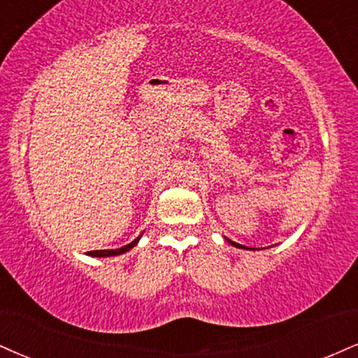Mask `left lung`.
Returning <instances> with one entry per match:
<instances>
[{"label":"left lung","instance_id":"8db88e82","mask_svg":"<svg viewBox=\"0 0 358 358\" xmlns=\"http://www.w3.org/2000/svg\"><path fill=\"white\" fill-rule=\"evenodd\" d=\"M228 240V238H227ZM228 242H230L231 245H234V247H236V248H243V250H255V248H248V247H245V245H240V243H235V242H231V240H228Z\"/></svg>","mask_w":358,"mask_h":358}]
</instances>
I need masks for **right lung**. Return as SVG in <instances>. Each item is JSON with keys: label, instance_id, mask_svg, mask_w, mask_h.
I'll return each mask as SVG.
<instances>
[{"label": "right lung", "instance_id": "add662e5", "mask_svg": "<svg viewBox=\"0 0 358 358\" xmlns=\"http://www.w3.org/2000/svg\"><path fill=\"white\" fill-rule=\"evenodd\" d=\"M138 240H140V236L133 240L131 243L124 245V247H122V248H115V250H93V252H88V253H86V255H90V257H115V255H122V253H124V252H130V250L138 243Z\"/></svg>", "mask_w": 358, "mask_h": 358}]
</instances>
